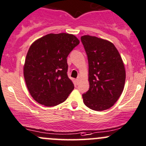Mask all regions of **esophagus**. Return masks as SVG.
I'll use <instances>...</instances> for the list:
<instances>
[{
  "label": "esophagus",
  "instance_id": "esophagus-1",
  "mask_svg": "<svg viewBox=\"0 0 146 146\" xmlns=\"http://www.w3.org/2000/svg\"><path fill=\"white\" fill-rule=\"evenodd\" d=\"M80 78L78 77L77 79H76V82H77V83L78 84L80 82Z\"/></svg>",
  "mask_w": 146,
  "mask_h": 146
}]
</instances>
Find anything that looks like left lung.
Masks as SVG:
<instances>
[{"instance_id":"1","label":"left lung","mask_w":146,"mask_h":146,"mask_svg":"<svg viewBox=\"0 0 146 146\" xmlns=\"http://www.w3.org/2000/svg\"><path fill=\"white\" fill-rule=\"evenodd\" d=\"M81 41L87 55L90 89L82 94L90 109L102 111L113 106L123 92L126 73L118 50L112 42L86 35Z\"/></svg>"}]
</instances>
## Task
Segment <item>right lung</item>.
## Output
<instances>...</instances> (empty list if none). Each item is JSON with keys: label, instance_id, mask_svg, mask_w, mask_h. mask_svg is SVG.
<instances>
[{"label": "right lung", "instance_id": "obj_1", "mask_svg": "<svg viewBox=\"0 0 146 146\" xmlns=\"http://www.w3.org/2000/svg\"><path fill=\"white\" fill-rule=\"evenodd\" d=\"M80 43L73 34L50 33L36 40L29 48L24 76L29 93L45 106L66 100L74 89L67 75V56Z\"/></svg>", "mask_w": 146, "mask_h": 146}]
</instances>
